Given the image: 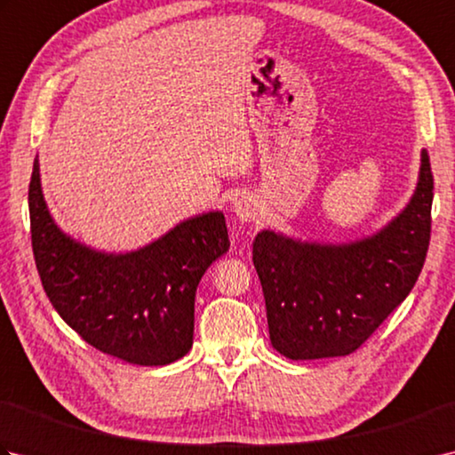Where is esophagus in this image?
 <instances>
[{
	"instance_id": "1",
	"label": "esophagus",
	"mask_w": 455,
	"mask_h": 455,
	"mask_svg": "<svg viewBox=\"0 0 455 455\" xmlns=\"http://www.w3.org/2000/svg\"><path fill=\"white\" fill-rule=\"evenodd\" d=\"M259 211V203L254 193H243V196L236 197L233 203V212L238 220L248 222L252 220Z\"/></svg>"
}]
</instances>
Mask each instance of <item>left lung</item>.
<instances>
[{"label":"left lung","instance_id":"left-lung-1","mask_svg":"<svg viewBox=\"0 0 455 455\" xmlns=\"http://www.w3.org/2000/svg\"><path fill=\"white\" fill-rule=\"evenodd\" d=\"M432 197L430 158L422 148L409 203L375 233L321 243L259 230L252 262L275 350L289 360L357 350L417 283L430 243Z\"/></svg>","mask_w":455,"mask_h":455}]
</instances>
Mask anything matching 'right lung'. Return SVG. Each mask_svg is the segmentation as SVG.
<instances>
[{"label": "right lung", "instance_id": "right-lung-1", "mask_svg": "<svg viewBox=\"0 0 455 455\" xmlns=\"http://www.w3.org/2000/svg\"><path fill=\"white\" fill-rule=\"evenodd\" d=\"M28 212L38 275L72 331L134 365H168L189 352L197 285L230 246L222 211L183 219L137 250L105 252L56 225L35 158Z\"/></svg>", "mask_w": 455, "mask_h": 455}]
</instances>
